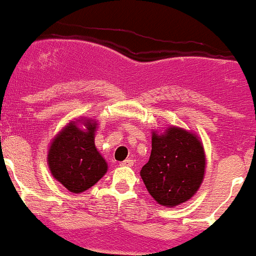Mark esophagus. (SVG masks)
I'll list each match as a JSON object with an SVG mask.
<instances>
[{
  "label": "esophagus",
  "instance_id": "esophagus-1",
  "mask_svg": "<svg viewBox=\"0 0 256 256\" xmlns=\"http://www.w3.org/2000/svg\"><path fill=\"white\" fill-rule=\"evenodd\" d=\"M120 166H133V160H130V158H128V160H124L123 162H120Z\"/></svg>",
  "mask_w": 256,
  "mask_h": 256
}]
</instances>
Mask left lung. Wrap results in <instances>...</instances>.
<instances>
[{
  "label": "left lung",
  "instance_id": "left-lung-1",
  "mask_svg": "<svg viewBox=\"0 0 256 256\" xmlns=\"http://www.w3.org/2000/svg\"><path fill=\"white\" fill-rule=\"evenodd\" d=\"M206 165L200 138L192 130L170 126L160 132L152 130L151 156L140 174L152 198L172 208L196 196Z\"/></svg>",
  "mask_w": 256,
  "mask_h": 256
}]
</instances>
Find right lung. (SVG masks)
I'll return each mask as SVG.
<instances>
[{
	"label": "right lung",
	"mask_w": 256,
	"mask_h": 256,
	"mask_svg": "<svg viewBox=\"0 0 256 256\" xmlns=\"http://www.w3.org/2000/svg\"><path fill=\"white\" fill-rule=\"evenodd\" d=\"M98 120L74 119L52 140L46 154L50 174L71 193L88 190L108 171V162L95 146Z\"/></svg>",
	"instance_id": "add662e5"
}]
</instances>
